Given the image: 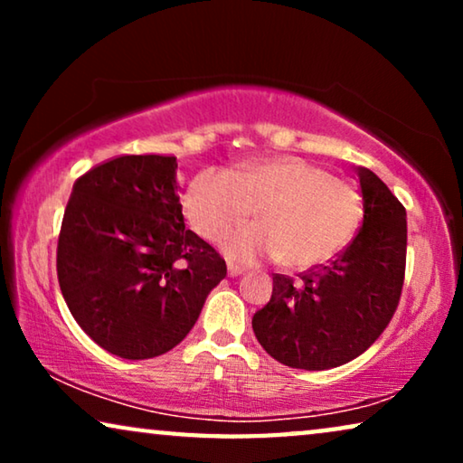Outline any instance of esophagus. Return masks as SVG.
I'll return each instance as SVG.
<instances>
[{
    "label": "esophagus",
    "mask_w": 463,
    "mask_h": 463,
    "mask_svg": "<svg viewBox=\"0 0 463 463\" xmlns=\"http://www.w3.org/2000/svg\"><path fill=\"white\" fill-rule=\"evenodd\" d=\"M246 268H242V265H236V263H227V274L230 276H240L244 274Z\"/></svg>",
    "instance_id": "1"
}]
</instances>
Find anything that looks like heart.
Instances as JSON below:
<instances>
[{
	"label": "heart",
	"mask_w": 463,
	"mask_h": 463,
	"mask_svg": "<svg viewBox=\"0 0 463 463\" xmlns=\"http://www.w3.org/2000/svg\"><path fill=\"white\" fill-rule=\"evenodd\" d=\"M246 227L225 242L238 261L274 257L288 269H307L341 252L363 219L354 183L299 156H269L232 170L206 168L189 181L183 214L208 242H221L233 227Z\"/></svg>",
	"instance_id": "heart-1"
}]
</instances>
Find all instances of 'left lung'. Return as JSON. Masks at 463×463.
Wrapping results in <instances>:
<instances>
[{
    "instance_id": "obj_1",
    "label": "left lung",
    "mask_w": 463,
    "mask_h": 463,
    "mask_svg": "<svg viewBox=\"0 0 463 463\" xmlns=\"http://www.w3.org/2000/svg\"><path fill=\"white\" fill-rule=\"evenodd\" d=\"M356 170L364 206L358 236L326 265L297 278L274 274L271 299L252 316L259 344L290 369L350 363L375 344L401 301L407 213L375 173Z\"/></svg>"
}]
</instances>
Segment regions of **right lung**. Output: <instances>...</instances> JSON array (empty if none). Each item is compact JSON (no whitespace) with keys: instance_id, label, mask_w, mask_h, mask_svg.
<instances>
[{"instance_id":"add662e5","label":"right lung","mask_w":463,"mask_h":463,"mask_svg":"<svg viewBox=\"0 0 463 463\" xmlns=\"http://www.w3.org/2000/svg\"><path fill=\"white\" fill-rule=\"evenodd\" d=\"M176 157L122 156L75 181L65 208L56 276L69 312L103 350L126 360L179 345L225 259L185 230Z\"/></svg>"}]
</instances>
